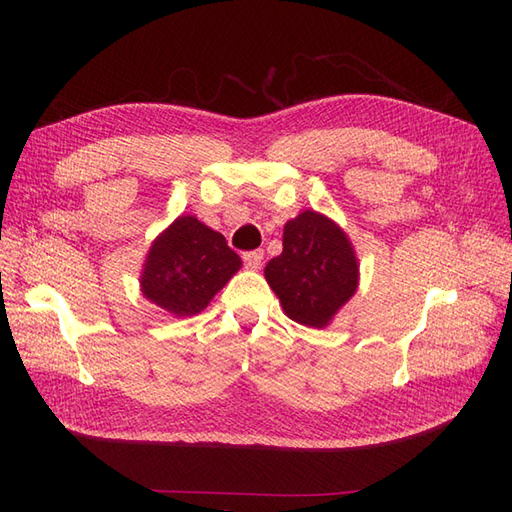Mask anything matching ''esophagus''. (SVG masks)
I'll return each instance as SVG.
<instances>
[{"instance_id":"34e87169","label":"esophagus","mask_w":512,"mask_h":512,"mask_svg":"<svg viewBox=\"0 0 512 512\" xmlns=\"http://www.w3.org/2000/svg\"><path fill=\"white\" fill-rule=\"evenodd\" d=\"M262 258H265L262 250H252V252L243 254V262H245L247 269H258L262 265Z\"/></svg>"}]
</instances>
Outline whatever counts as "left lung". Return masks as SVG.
I'll list each match as a JSON object with an SVG mask.
<instances>
[{"label":"left lung","instance_id":"8db88e82","mask_svg":"<svg viewBox=\"0 0 512 512\" xmlns=\"http://www.w3.org/2000/svg\"><path fill=\"white\" fill-rule=\"evenodd\" d=\"M265 277L288 318L322 329L356 292L359 265L342 228L327 215L303 211L286 222L284 250L269 260Z\"/></svg>","mask_w":512,"mask_h":512}]
</instances>
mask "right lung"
Instances as JSON below:
<instances>
[{
    "label": "right lung",
    "instance_id": "add662e5",
    "mask_svg": "<svg viewBox=\"0 0 512 512\" xmlns=\"http://www.w3.org/2000/svg\"><path fill=\"white\" fill-rule=\"evenodd\" d=\"M241 258L226 245L224 235L194 215H179L151 243L141 275L145 297L173 316H194L209 305Z\"/></svg>",
    "mask_w": 512,
    "mask_h": 512
}]
</instances>
